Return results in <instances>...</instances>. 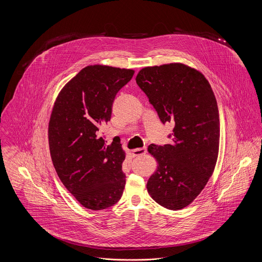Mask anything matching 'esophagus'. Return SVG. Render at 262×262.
Returning <instances> with one entry per match:
<instances>
[{
  "label": "esophagus",
  "mask_w": 262,
  "mask_h": 262,
  "mask_svg": "<svg viewBox=\"0 0 262 262\" xmlns=\"http://www.w3.org/2000/svg\"><path fill=\"white\" fill-rule=\"evenodd\" d=\"M146 152H147V148H146V147H143V148H137V149L133 150V154H134V156H141V155L146 154Z\"/></svg>",
  "instance_id": "obj_1"
}]
</instances>
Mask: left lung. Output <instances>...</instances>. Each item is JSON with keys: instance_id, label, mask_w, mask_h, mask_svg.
I'll return each mask as SVG.
<instances>
[{"instance_id": "8db88e82", "label": "left lung", "mask_w": 262, "mask_h": 262, "mask_svg": "<svg viewBox=\"0 0 262 262\" xmlns=\"http://www.w3.org/2000/svg\"><path fill=\"white\" fill-rule=\"evenodd\" d=\"M136 81L161 122L175 124L170 144L148 147L158 161L148 193L168 210L183 209L202 192L216 165L220 121L215 95L201 72L180 62L146 67Z\"/></svg>"}]
</instances>
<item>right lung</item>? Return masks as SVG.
I'll use <instances>...</instances> for the list:
<instances>
[{
  "label": "right lung",
  "mask_w": 262,
  "mask_h": 262,
  "mask_svg": "<svg viewBox=\"0 0 262 262\" xmlns=\"http://www.w3.org/2000/svg\"><path fill=\"white\" fill-rule=\"evenodd\" d=\"M134 70L95 64L82 69L58 94L49 125L51 159L64 187L86 209L104 210L122 196L125 158L120 141L105 143L116 94Z\"/></svg>",
  "instance_id": "1"
}]
</instances>
